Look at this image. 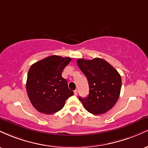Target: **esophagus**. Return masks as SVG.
Returning a JSON list of instances; mask_svg holds the SVG:
<instances>
[{
	"mask_svg": "<svg viewBox=\"0 0 148 148\" xmlns=\"http://www.w3.org/2000/svg\"><path fill=\"white\" fill-rule=\"evenodd\" d=\"M74 95H78V91L77 90H74Z\"/></svg>",
	"mask_w": 148,
	"mask_h": 148,
	"instance_id": "obj_1",
	"label": "esophagus"
}]
</instances>
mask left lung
Wrapping results in <instances>:
<instances>
[{"mask_svg":"<svg viewBox=\"0 0 148 148\" xmlns=\"http://www.w3.org/2000/svg\"><path fill=\"white\" fill-rule=\"evenodd\" d=\"M77 64L87 77L89 95L79 99L87 111L92 114L106 113L118 101L121 90V76L113 66L103 59L92 60L79 58Z\"/></svg>","mask_w":148,"mask_h":148,"instance_id":"obj_1","label":"left lung"}]
</instances>
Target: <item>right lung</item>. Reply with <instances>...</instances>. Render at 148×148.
I'll return each instance as SVG.
<instances>
[{
    "label": "right lung",
    "mask_w": 148,
    "mask_h": 148,
    "mask_svg": "<svg viewBox=\"0 0 148 148\" xmlns=\"http://www.w3.org/2000/svg\"><path fill=\"white\" fill-rule=\"evenodd\" d=\"M72 60L69 57L51 56L32 64L28 73L26 91L37 111L53 114L63 108L65 101L74 95L62 72Z\"/></svg>",
    "instance_id": "obj_1"
}]
</instances>
